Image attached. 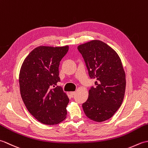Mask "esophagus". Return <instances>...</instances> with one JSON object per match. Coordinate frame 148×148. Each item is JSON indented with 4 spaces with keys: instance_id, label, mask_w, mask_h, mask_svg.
I'll return each instance as SVG.
<instances>
[{
    "instance_id": "34e87169",
    "label": "esophagus",
    "mask_w": 148,
    "mask_h": 148,
    "mask_svg": "<svg viewBox=\"0 0 148 148\" xmlns=\"http://www.w3.org/2000/svg\"><path fill=\"white\" fill-rule=\"evenodd\" d=\"M69 93H70V95H71V97H73V95L75 94V92H71Z\"/></svg>"
}]
</instances>
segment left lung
<instances>
[{
    "mask_svg": "<svg viewBox=\"0 0 148 148\" xmlns=\"http://www.w3.org/2000/svg\"><path fill=\"white\" fill-rule=\"evenodd\" d=\"M96 86L89 90L83 103L88 118L97 122L111 118L121 106L126 88V76L121 60L111 46L100 40H92L77 46Z\"/></svg>",
    "mask_w": 148,
    "mask_h": 148,
    "instance_id": "left-lung-1",
    "label": "left lung"
}]
</instances>
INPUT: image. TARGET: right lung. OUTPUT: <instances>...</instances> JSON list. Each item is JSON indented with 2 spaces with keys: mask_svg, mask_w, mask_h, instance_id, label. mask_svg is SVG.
Segmentation results:
<instances>
[{
  "mask_svg": "<svg viewBox=\"0 0 148 148\" xmlns=\"http://www.w3.org/2000/svg\"><path fill=\"white\" fill-rule=\"evenodd\" d=\"M69 46H39L25 58L19 74L22 100L28 111L43 124L54 125L67 117L69 99L60 86V62Z\"/></svg>",
  "mask_w": 148,
  "mask_h": 148,
  "instance_id": "1",
  "label": "right lung"
}]
</instances>
